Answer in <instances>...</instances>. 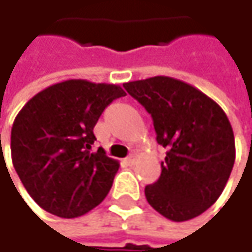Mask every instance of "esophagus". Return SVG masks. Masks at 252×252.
<instances>
[{
	"label": "esophagus",
	"instance_id": "obj_1",
	"mask_svg": "<svg viewBox=\"0 0 252 252\" xmlns=\"http://www.w3.org/2000/svg\"><path fill=\"white\" fill-rule=\"evenodd\" d=\"M126 163L127 165H133L135 163V155H130L129 158H126Z\"/></svg>",
	"mask_w": 252,
	"mask_h": 252
}]
</instances>
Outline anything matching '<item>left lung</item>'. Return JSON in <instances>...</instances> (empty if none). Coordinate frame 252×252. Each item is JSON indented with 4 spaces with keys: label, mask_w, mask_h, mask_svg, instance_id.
Returning a JSON list of instances; mask_svg holds the SVG:
<instances>
[{
    "label": "left lung",
    "mask_w": 252,
    "mask_h": 252,
    "mask_svg": "<svg viewBox=\"0 0 252 252\" xmlns=\"http://www.w3.org/2000/svg\"><path fill=\"white\" fill-rule=\"evenodd\" d=\"M152 116L166 149L159 179L145 188L153 209L182 222L205 212L222 193L235 162V140L225 112L207 94L166 76L125 83Z\"/></svg>",
    "instance_id": "1"
}]
</instances>
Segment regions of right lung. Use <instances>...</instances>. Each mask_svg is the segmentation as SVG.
I'll use <instances>...</instances> for the list:
<instances>
[{"label": "right lung", "mask_w": 252, "mask_h": 252, "mask_svg": "<svg viewBox=\"0 0 252 252\" xmlns=\"http://www.w3.org/2000/svg\"><path fill=\"white\" fill-rule=\"evenodd\" d=\"M123 96L116 84L65 80L37 93L20 110L11 129L12 165L44 211L77 218L106 198L119 162L103 148L93 152V127Z\"/></svg>", "instance_id": "obj_1"}]
</instances>
